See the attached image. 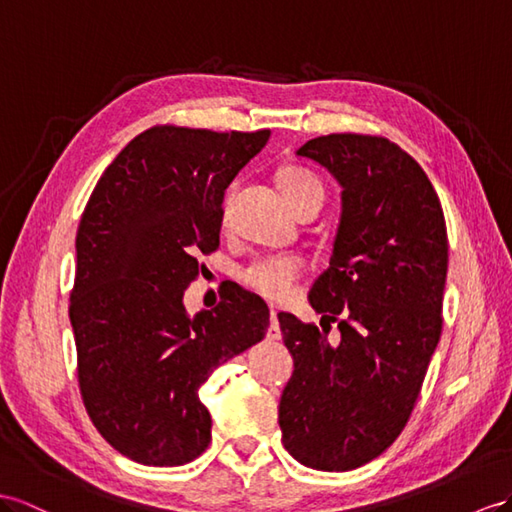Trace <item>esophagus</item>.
Instances as JSON below:
<instances>
[{"label":"esophagus","instance_id":"34e87169","mask_svg":"<svg viewBox=\"0 0 512 512\" xmlns=\"http://www.w3.org/2000/svg\"><path fill=\"white\" fill-rule=\"evenodd\" d=\"M277 313H279V311H277V307H270V329H268V339H281Z\"/></svg>","mask_w":512,"mask_h":512}]
</instances>
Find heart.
Masks as SVG:
<instances>
[{
	"label": "heart",
	"mask_w": 512,
	"mask_h": 512,
	"mask_svg": "<svg viewBox=\"0 0 512 512\" xmlns=\"http://www.w3.org/2000/svg\"><path fill=\"white\" fill-rule=\"evenodd\" d=\"M277 181L287 203L292 205V209L300 207L311 199H316L320 203L324 199V188L320 179L305 168L287 166L279 170ZM300 272H303V261H300L296 255L281 253V255L257 257L242 270L240 279L248 290H253L259 296L272 300V303H283V300L292 296L294 283L300 277Z\"/></svg>",
	"instance_id": "heart-1"
}]
</instances>
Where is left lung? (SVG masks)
<instances>
[{
	"label": "left lung",
	"mask_w": 512,
	"mask_h": 512,
	"mask_svg": "<svg viewBox=\"0 0 512 512\" xmlns=\"http://www.w3.org/2000/svg\"><path fill=\"white\" fill-rule=\"evenodd\" d=\"M300 157L342 186L333 255L309 292L337 337L279 313L294 374L279 404L283 445L313 469L348 471L398 439L441 337L448 231L413 157L381 136L329 134Z\"/></svg>",
	"instance_id": "obj_1"
}]
</instances>
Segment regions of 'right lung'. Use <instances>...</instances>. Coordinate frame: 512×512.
<instances>
[{
	"mask_svg": "<svg viewBox=\"0 0 512 512\" xmlns=\"http://www.w3.org/2000/svg\"><path fill=\"white\" fill-rule=\"evenodd\" d=\"M270 129L155 125L114 157L77 227L69 318L86 411L114 450L186 465L212 439L199 387L264 339L268 305L229 287L194 318L183 294L220 244L222 199Z\"/></svg>",
	"mask_w": 512,
	"mask_h": 512,
	"instance_id": "1",
	"label": "right lung"
}]
</instances>
